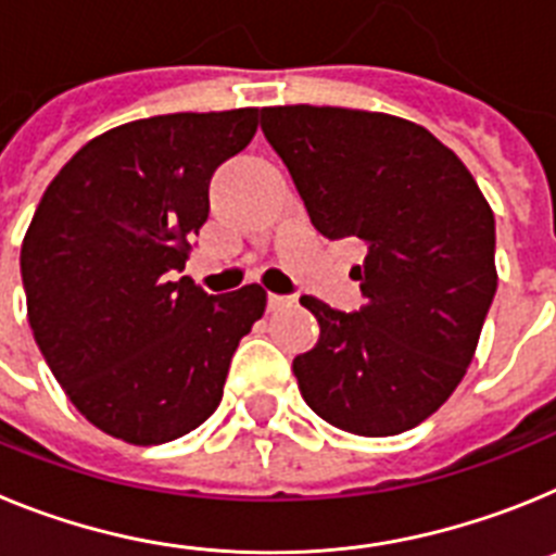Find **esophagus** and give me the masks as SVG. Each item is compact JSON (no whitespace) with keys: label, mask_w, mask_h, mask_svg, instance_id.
Returning <instances> with one entry per match:
<instances>
[{"label":"esophagus","mask_w":556,"mask_h":556,"mask_svg":"<svg viewBox=\"0 0 556 556\" xmlns=\"http://www.w3.org/2000/svg\"><path fill=\"white\" fill-rule=\"evenodd\" d=\"M269 312H278V308H287L292 306L294 298H289V294H269Z\"/></svg>","instance_id":"obj_1"}]
</instances>
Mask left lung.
<instances>
[{
  "instance_id": "8db88e82",
  "label": "left lung",
  "mask_w": 556,
  "mask_h": 556,
  "mask_svg": "<svg viewBox=\"0 0 556 556\" xmlns=\"http://www.w3.org/2000/svg\"><path fill=\"white\" fill-rule=\"evenodd\" d=\"M262 130L314 228L367 248L358 312L301 298L320 323L292 365L303 401L358 437L415 429L473 362L498 287L493 208L454 150L392 113L278 105Z\"/></svg>"
}]
</instances>
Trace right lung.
<instances>
[{"mask_svg": "<svg viewBox=\"0 0 556 556\" xmlns=\"http://www.w3.org/2000/svg\"><path fill=\"white\" fill-rule=\"evenodd\" d=\"M258 108L166 113L72 155L22 242L33 337L88 424L130 445L178 440L223 401L230 356L267 308L258 283L205 294L184 275L208 184Z\"/></svg>", "mask_w": 556, "mask_h": 556, "instance_id": "add662e5", "label": "right lung"}]
</instances>
